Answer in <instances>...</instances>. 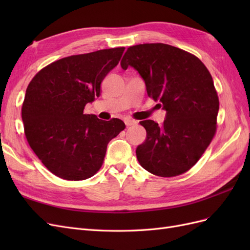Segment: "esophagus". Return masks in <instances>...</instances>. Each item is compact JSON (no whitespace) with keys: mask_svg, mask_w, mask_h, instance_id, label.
Wrapping results in <instances>:
<instances>
[{"mask_svg":"<svg viewBox=\"0 0 250 250\" xmlns=\"http://www.w3.org/2000/svg\"><path fill=\"white\" fill-rule=\"evenodd\" d=\"M125 124L126 126H133L137 124V121L132 119H125Z\"/></svg>","mask_w":250,"mask_h":250,"instance_id":"obj_1","label":"esophagus"}]
</instances>
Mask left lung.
Returning a JSON list of instances; mask_svg holds the SVG:
<instances>
[{"mask_svg":"<svg viewBox=\"0 0 250 250\" xmlns=\"http://www.w3.org/2000/svg\"><path fill=\"white\" fill-rule=\"evenodd\" d=\"M121 66H132L145 81L147 94L167 111L162 125L141 121L147 139L137 148L142 167L173 177L199 161L217 130L219 99L207 66L187 51L166 43L127 49Z\"/></svg>","mask_w":250,"mask_h":250,"instance_id":"left-lung-1","label":"left lung"}]
</instances>
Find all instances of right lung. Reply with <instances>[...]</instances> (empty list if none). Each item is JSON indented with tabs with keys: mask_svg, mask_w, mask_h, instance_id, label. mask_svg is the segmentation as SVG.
I'll list each match as a JSON object with an SVG mask.
<instances>
[{
	"mask_svg": "<svg viewBox=\"0 0 250 250\" xmlns=\"http://www.w3.org/2000/svg\"><path fill=\"white\" fill-rule=\"evenodd\" d=\"M125 48L72 55L48 64L30 81L21 106L28 144L51 173L65 180L94 176L107 144L125 129L122 120L83 112L100 96L101 82Z\"/></svg>",
	"mask_w": 250,
	"mask_h": 250,
	"instance_id": "obj_1",
	"label": "right lung"
}]
</instances>
